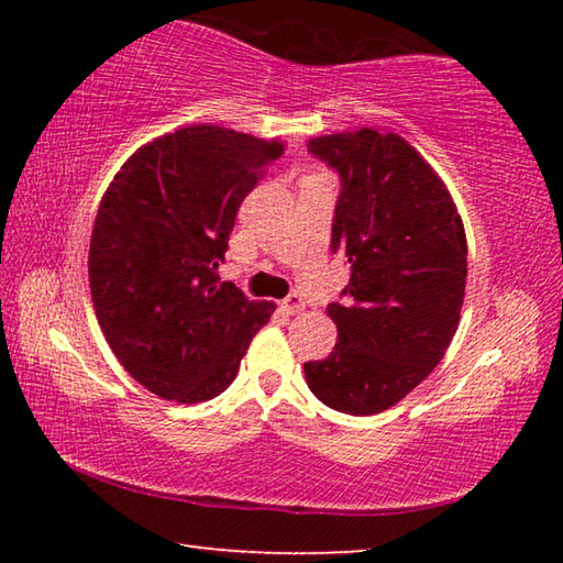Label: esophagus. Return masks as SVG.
<instances>
[{"instance_id": "1", "label": "esophagus", "mask_w": 563, "mask_h": 563, "mask_svg": "<svg viewBox=\"0 0 563 563\" xmlns=\"http://www.w3.org/2000/svg\"><path fill=\"white\" fill-rule=\"evenodd\" d=\"M278 305H280V310L285 312V316H295V312H300L305 308L302 298H300V295H295V292L288 295V298H285V300H280Z\"/></svg>"}]
</instances>
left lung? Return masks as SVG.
<instances>
[{
    "label": "left lung",
    "instance_id": "1",
    "mask_svg": "<svg viewBox=\"0 0 563 563\" xmlns=\"http://www.w3.org/2000/svg\"><path fill=\"white\" fill-rule=\"evenodd\" d=\"M340 174L332 251L350 263L345 302H332L335 350L305 362L320 402L385 412L440 365L460 325L466 235L452 194L397 133L357 129L308 141Z\"/></svg>",
    "mask_w": 563,
    "mask_h": 563
}]
</instances>
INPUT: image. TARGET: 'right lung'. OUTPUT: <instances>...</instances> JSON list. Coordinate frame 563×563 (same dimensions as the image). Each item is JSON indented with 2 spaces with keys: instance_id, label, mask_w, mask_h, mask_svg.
<instances>
[{
  "instance_id": "add662e5",
  "label": "right lung",
  "mask_w": 563,
  "mask_h": 563,
  "mask_svg": "<svg viewBox=\"0 0 563 563\" xmlns=\"http://www.w3.org/2000/svg\"><path fill=\"white\" fill-rule=\"evenodd\" d=\"M278 139L211 123L164 133L107 188L89 245L99 325L126 373L161 399L228 389L275 305L218 283L243 198L280 158Z\"/></svg>"
}]
</instances>
